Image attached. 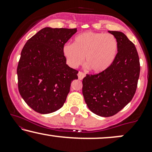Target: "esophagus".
I'll use <instances>...</instances> for the list:
<instances>
[{
	"mask_svg": "<svg viewBox=\"0 0 152 152\" xmlns=\"http://www.w3.org/2000/svg\"><path fill=\"white\" fill-rule=\"evenodd\" d=\"M85 76H86V74H84L83 72H82V71H79V72L78 73V79L80 80H82L83 78L85 77Z\"/></svg>",
	"mask_w": 152,
	"mask_h": 152,
	"instance_id": "34e87169",
	"label": "esophagus"
}]
</instances>
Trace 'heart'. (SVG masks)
Segmentation results:
<instances>
[{
    "label": "heart",
    "mask_w": 152,
    "mask_h": 152,
    "mask_svg": "<svg viewBox=\"0 0 152 152\" xmlns=\"http://www.w3.org/2000/svg\"><path fill=\"white\" fill-rule=\"evenodd\" d=\"M118 43L114 35L92 31L78 35L74 44L64 46L63 53L71 67L86 64L94 72L106 70L112 64L117 53Z\"/></svg>",
    "instance_id": "heart-1"
}]
</instances>
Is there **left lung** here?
<instances>
[{
    "mask_svg": "<svg viewBox=\"0 0 152 152\" xmlns=\"http://www.w3.org/2000/svg\"><path fill=\"white\" fill-rule=\"evenodd\" d=\"M118 43L112 64L97 74L83 78V92L88 109L104 117L114 116L132 101L137 88L140 63L137 48L124 34L109 31Z\"/></svg>",
    "mask_w": 152,
    "mask_h": 152,
    "instance_id": "left-lung-1",
    "label": "left lung"
}]
</instances>
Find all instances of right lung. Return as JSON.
Segmentation results:
<instances>
[{
  "instance_id": "obj_1",
  "label": "right lung",
  "mask_w": 152,
  "mask_h": 152,
  "mask_svg": "<svg viewBox=\"0 0 152 152\" xmlns=\"http://www.w3.org/2000/svg\"><path fill=\"white\" fill-rule=\"evenodd\" d=\"M76 28L41 29L27 41L19 59L17 74L20 96L32 109L49 114L61 108L77 79V70L66 64L65 43Z\"/></svg>"
}]
</instances>
